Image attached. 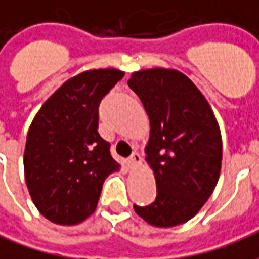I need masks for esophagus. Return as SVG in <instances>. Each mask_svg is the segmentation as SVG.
<instances>
[{"label":"esophagus","mask_w":259,"mask_h":259,"mask_svg":"<svg viewBox=\"0 0 259 259\" xmlns=\"http://www.w3.org/2000/svg\"><path fill=\"white\" fill-rule=\"evenodd\" d=\"M140 163H141L140 154H137V152H133V154H132V157L129 158V166H130V168H137V166H139Z\"/></svg>","instance_id":"1"}]
</instances>
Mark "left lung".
Returning a JSON list of instances; mask_svg holds the SVG:
<instances>
[{
  "label": "left lung",
  "instance_id": "obj_1",
  "mask_svg": "<svg viewBox=\"0 0 259 259\" xmlns=\"http://www.w3.org/2000/svg\"><path fill=\"white\" fill-rule=\"evenodd\" d=\"M127 84L150 119L146 161L157 198L136 213L155 228H174L200 211L219 179L222 136L209 102L186 74L152 68L132 73Z\"/></svg>",
  "mask_w": 259,
  "mask_h": 259
}]
</instances>
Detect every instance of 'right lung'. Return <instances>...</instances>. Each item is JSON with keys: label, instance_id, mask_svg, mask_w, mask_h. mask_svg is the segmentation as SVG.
Returning a JSON list of instances; mask_svg holds the SVG:
<instances>
[{"label": "right lung", "instance_id": "obj_1", "mask_svg": "<svg viewBox=\"0 0 259 259\" xmlns=\"http://www.w3.org/2000/svg\"><path fill=\"white\" fill-rule=\"evenodd\" d=\"M124 76L90 69L65 81L36 113L26 139L27 190L42 217L72 226L96 211L104 180L120 168L98 133V107Z\"/></svg>", "mask_w": 259, "mask_h": 259}]
</instances>
